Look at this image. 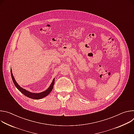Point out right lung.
<instances>
[{
    "instance_id": "1",
    "label": "right lung",
    "mask_w": 134,
    "mask_h": 134,
    "mask_svg": "<svg viewBox=\"0 0 134 134\" xmlns=\"http://www.w3.org/2000/svg\"><path fill=\"white\" fill-rule=\"evenodd\" d=\"M10 72H11V76H12V79L13 80V82L15 85V86H16V87L20 91L22 94H23L24 95H25L26 97L32 99H36V100H39V99H41L42 98H43L44 97H46V96L51 92V91L53 89V85H54V79H53L50 86L49 87V88L46 90L45 91H43L41 93H32L26 90H25L24 88L21 87L20 85H19L17 82H16L14 76L12 74V69L10 70Z\"/></svg>"
}]
</instances>
